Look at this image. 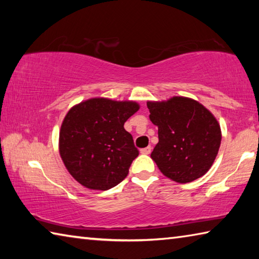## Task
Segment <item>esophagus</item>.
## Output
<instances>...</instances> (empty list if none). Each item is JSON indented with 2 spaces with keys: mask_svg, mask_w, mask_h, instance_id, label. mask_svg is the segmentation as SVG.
I'll return each instance as SVG.
<instances>
[{
  "mask_svg": "<svg viewBox=\"0 0 259 259\" xmlns=\"http://www.w3.org/2000/svg\"><path fill=\"white\" fill-rule=\"evenodd\" d=\"M151 151H152V147L151 146H147L145 148H142V150H140V153H142V154L148 155L151 153Z\"/></svg>",
  "mask_w": 259,
  "mask_h": 259,
  "instance_id": "obj_1",
  "label": "esophagus"
}]
</instances>
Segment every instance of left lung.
<instances>
[{"mask_svg": "<svg viewBox=\"0 0 259 259\" xmlns=\"http://www.w3.org/2000/svg\"><path fill=\"white\" fill-rule=\"evenodd\" d=\"M150 119L159 128V143L151 157L171 181L191 183L211 168L222 142L213 114L196 100L175 96L147 102Z\"/></svg>", "mask_w": 259, "mask_h": 259, "instance_id": "8db88e82", "label": "left lung"}]
</instances>
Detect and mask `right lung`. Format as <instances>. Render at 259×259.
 <instances>
[{
  "instance_id": "right-lung-1",
  "label": "right lung",
  "mask_w": 259,
  "mask_h": 259,
  "mask_svg": "<svg viewBox=\"0 0 259 259\" xmlns=\"http://www.w3.org/2000/svg\"><path fill=\"white\" fill-rule=\"evenodd\" d=\"M139 107L133 100L96 97L67 112L59 131V153L82 186L107 191L128 176L139 152L123 125Z\"/></svg>"
}]
</instances>
